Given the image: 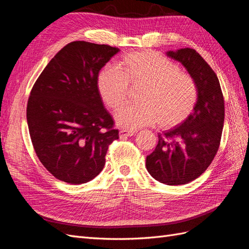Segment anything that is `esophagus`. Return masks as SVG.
<instances>
[{
    "mask_svg": "<svg viewBox=\"0 0 249 249\" xmlns=\"http://www.w3.org/2000/svg\"><path fill=\"white\" fill-rule=\"evenodd\" d=\"M135 131H129V130H120L119 131V137L120 138H126V137H131L133 135H135Z\"/></svg>",
    "mask_w": 249,
    "mask_h": 249,
    "instance_id": "1",
    "label": "esophagus"
}]
</instances>
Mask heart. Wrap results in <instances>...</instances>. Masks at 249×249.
<instances>
[{"label":"heart","instance_id":"b5f03b06","mask_svg":"<svg viewBox=\"0 0 249 249\" xmlns=\"http://www.w3.org/2000/svg\"><path fill=\"white\" fill-rule=\"evenodd\" d=\"M117 67H106L97 79L100 94L110 109H122L129 99V87H140L139 104L116 115L120 126L134 130L159 123L169 129L185 122L196 106L198 90L194 79L163 55L153 51L133 52Z\"/></svg>","mask_w":249,"mask_h":249}]
</instances>
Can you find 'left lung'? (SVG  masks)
Wrapping results in <instances>:
<instances>
[{
	"mask_svg": "<svg viewBox=\"0 0 249 249\" xmlns=\"http://www.w3.org/2000/svg\"><path fill=\"white\" fill-rule=\"evenodd\" d=\"M166 54L186 67L198 90L191 115L158 135V145L146 157L149 175L160 183L176 186L197 178L212 163L221 140L224 100L216 73L196 51L186 48Z\"/></svg>",
	"mask_w": 249,
	"mask_h": 249,
	"instance_id": "8db88e82",
	"label": "left lung"
}]
</instances>
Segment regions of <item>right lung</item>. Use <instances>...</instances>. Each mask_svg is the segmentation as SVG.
<instances>
[{
    "label": "right lung",
    "instance_id": "obj_1",
    "mask_svg": "<svg viewBox=\"0 0 249 249\" xmlns=\"http://www.w3.org/2000/svg\"><path fill=\"white\" fill-rule=\"evenodd\" d=\"M119 52L107 44L72 41L42 71L30 93L27 122L35 153L62 182L80 185L103 170L118 130L97 87L102 67Z\"/></svg>",
    "mask_w": 249,
    "mask_h": 249
}]
</instances>
